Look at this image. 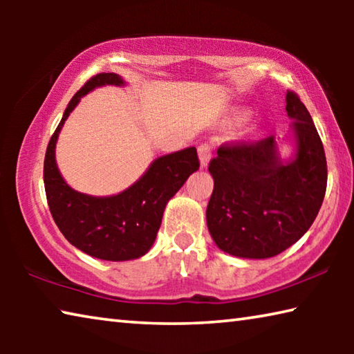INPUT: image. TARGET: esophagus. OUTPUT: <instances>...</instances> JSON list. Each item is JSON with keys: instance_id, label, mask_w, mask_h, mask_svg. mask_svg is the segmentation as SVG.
<instances>
[{"instance_id": "esophagus-1", "label": "esophagus", "mask_w": 354, "mask_h": 354, "mask_svg": "<svg viewBox=\"0 0 354 354\" xmlns=\"http://www.w3.org/2000/svg\"><path fill=\"white\" fill-rule=\"evenodd\" d=\"M211 156H212V148L209 143H201L198 147V158H200V164L203 169H206L209 160H211Z\"/></svg>"}]
</instances>
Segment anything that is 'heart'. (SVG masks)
Segmentation results:
<instances>
[{"label":"heart","mask_w":354,"mask_h":354,"mask_svg":"<svg viewBox=\"0 0 354 354\" xmlns=\"http://www.w3.org/2000/svg\"><path fill=\"white\" fill-rule=\"evenodd\" d=\"M248 118V112L247 111H239L236 112V120H239V122H243V120Z\"/></svg>","instance_id":"b5f03b06"}]
</instances>
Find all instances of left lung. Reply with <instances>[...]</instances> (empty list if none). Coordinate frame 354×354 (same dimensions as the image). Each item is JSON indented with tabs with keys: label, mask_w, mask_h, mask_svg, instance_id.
I'll use <instances>...</instances> for the list:
<instances>
[{
	"label": "left lung",
	"mask_w": 354,
	"mask_h": 354,
	"mask_svg": "<svg viewBox=\"0 0 354 354\" xmlns=\"http://www.w3.org/2000/svg\"><path fill=\"white\" fill-rule=\"evenodd\" d=\"M295 153L284 160L274 137L256 143H227L209 164L214 192L206 209L207 230L217 247L247 259L283 253L304 236L326 192V158L306 106L287 92Z\"/></svg>",
	"instance_id": "obj_1"
}]
</instances>
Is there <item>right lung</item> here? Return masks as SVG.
<instances>
[{"mask_svg":"<svg viewBox=\"0 0 354 354\" xmlns=\"http://www.w3.org/2000/svg\"><path fill=\"white\" fill-rule=\"evenodd\" d=\"M103 86H124L117 73H100L88 80L65 109L48 143L44 181L48 206L64 237L88 256L103 261H129L153 247L167 203L200 169L196 148L154 159L147 171L127 190L111 196L81 194L65 183L56 164V142L70 112L84 95Z\"/></svg>","mask_w":354,"mask_h":354,"instance_id":"obj_1","label":"right lung"}]
</instances>
